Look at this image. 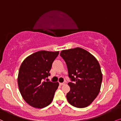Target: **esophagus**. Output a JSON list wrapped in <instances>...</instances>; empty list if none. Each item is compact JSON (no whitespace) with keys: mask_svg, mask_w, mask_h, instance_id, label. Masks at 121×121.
I'll return each mask as SVG.
<instances>
[{"mask_svg":"<svg viewBox=\"0 0 121 121\" xmlns=\"http://www.w3.org/2000/svg\"><path fill=\"white\" fill-rule=\"evenodd\" d=\"M64 84H65V83H64V82L60 83V86H63V85H64Z\"/></svg>","mask_w":121,"mask_h":121,"instance_id":"esophagus-1","label":"esophagus"}]
</instances>
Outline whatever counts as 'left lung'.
Here are the masks:
<instances>
[{"mask_svg":"<svg viewBox=\"0 0 121 121\" xmlns=\"http://www.w3.org/2000/svg\"><path fill=\"white\" fill-rule=\"evenodd\" d=\"M71 81L70 90L66 95L72 105L82 108L95 99L100 92L103 75L98 61L90 52L81 48L66 49L61 52Z\"/></svg>","mask_w":121,"mask_h":121,"instance_id":"8db88e82","label":"left lung"}]
</instances>
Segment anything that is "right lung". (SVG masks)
<instances>
[{"instance_id": "right-lung-1", "label": "right lung", "mask_w": 121, "mask_h": 121, "mask_svg": "<svg viewBox=\"0 0 121 121\" xmlns=\"http://www.w3.org/2000/svg\"><path fill=\"white\" fill-rule=\"evenodd\" d=\"M59 53L40 51L27 57L21 64L18 75L19 90L25 101L33 107L43 108L53 100L59 83L44 80L50 75L52 63Z\"/></svg>"}]
</instances>
